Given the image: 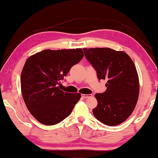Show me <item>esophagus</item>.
Instances as JSON below:
<instances>
[{
    "instance_id": "obj_1",
    "label": "esophagus",
    "mask_w": 158,
    "mask_h": 158,
    "mask_svg": "<svg viewBox=\"0 0 158 158\" xmlns=\"http://www.w3.org/2000/svg\"><path fill=\"white\" fill-rule=\"evenodd\" d=\"M81 97H83V98L86 99V98H88V97H92V94H82Z\"/></svg>"
}]
</instances>
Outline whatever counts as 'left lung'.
<instances>
[{
  "instance_id": "left-lung-1",
  "label": "left lung",
  "mask_w": 158,
  "mask_h": 158,
  "mask_svg": "<svg viewBox=\"0 0 158 158\" xmlns=\"http://www.w3.org/2000/svg\"><path fill=\"white\" fill-rule=\"evenodd\" d=\"M86 59L99 80H106V89L94 97V116L106 125L123 123L134 111L138 100L139 82L134 62L127 54L110 48H83Z\"/></svg>"
}]
</instances>
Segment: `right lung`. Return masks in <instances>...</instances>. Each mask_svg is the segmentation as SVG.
I'll return each mask as SVG.
<instances>
[{"mask_svg":"<svg viewBox=\"0 0 158 158\" xmlns=\"http://www.w3.org/2000/svg\"><path fill=\"white\" fill-rule=\"evenodd\" d=\"M83 56L81 48L46 49L26 60L21 76L22 96L39 123L54 125L72 113L81 94L64 92L58 84Z\"/></svg>","mask_w":158,"mask_h":158,"instance_id":"1","label":"right lung"}]
</instances>
